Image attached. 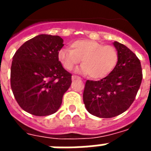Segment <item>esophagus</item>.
<instances>
[{"mask_svg":"<svg viewBox=\"0 0 151 151\" xmlns=\"http://www.w3.org/2000/svg\"><path fill=\"white\" fill-rule=\"evenodd\" d=\"M76 79H81L79 77H78V76L76 75H73L72 76V80L73 81V80H76Z\"/></svg>","mask_w":151,"mask_h":151,"instance_id":"obj_1","label":"esophagus"}]
</instances>
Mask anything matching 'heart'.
<instances>
[{"instance_id":"1","label":"heart","mask_w":151,"mask_h":151,"mask_svg":"<svg viewBox=\"0 0 151 151\" xmlns=\"http://www.w3.org/2000/svg\"><path fill=\"white\" fill-rule=\"evenodd\" d=\"M58 58L67 70H73L81 61L78 71L89 73L91 78L100 79L109 75L118 62V53L112 45H103L93 40H78L70 44V49H61Z\"/></svg>"}]
</instances>
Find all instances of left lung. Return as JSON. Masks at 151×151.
<instances>
[{"label": "left lung", "instance_id": "obj_1", "mask_svg": "<svg viewBox=\"0 0 151 151\" xmlns=\"http://www.w3.org/2000/svg\"><path fill=\"white\" fill-rule=\"evenodd\" d=\"M118 62L115 69L99 81L87 80L83 101L88 112L102 118L125 112L134 101L142 79L141 62L131 50L114 41Z\"/></svg>", "mask_w": 151, "mask_h": 151}]
</instances>
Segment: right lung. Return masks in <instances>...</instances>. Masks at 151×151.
I'll return each mask as SVG.
<instances>
[{"label": "right lung", "mask_w": 151, "mask_h": 151, "mask_svg": "<svg viewBox=\"0 0 151 151\" xmlns=\"http://www.w3.org/2000/svg\"><path fill=\"white\" fill-rule=\"evenodd\" d=\"M59 36L40 34L24 42L13 58L11 88L22 109L36 116L53 114L72 83L71 73L58 58L63 47Z\"/></svg>", "instance_id": "1"}]
</instances>
